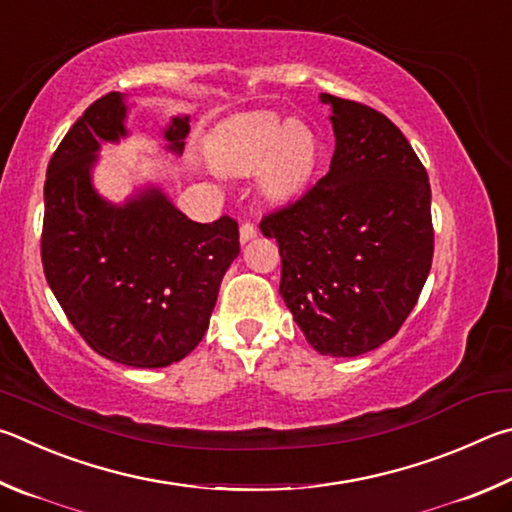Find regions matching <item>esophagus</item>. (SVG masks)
I'll return each mask as SVG.
<instances>
[{
    "mask_svg": "<svg viewBox=\"0 0 512 512\" xmlns=\"http://www.w3.org/2000/svg\"><path fill=\"white\" fill-rule=\"evenodd\" d=\"M256 233H258V229H256L254 222H242L240 224V242H247L251 238H256Z\"/></svg>",
    "mask_w": 512,
    "mask_h": 512,
    "instance_id": "obj_1",
    "label": "esophagus"
}]
</instances>
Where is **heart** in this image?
<instances>
[{
	"label": "heart",
	"mask_w": 512,
	"mask_h": 512,
	"mask_svg": "<svg viewBox=\"0 0 512 512\" xmlns=\"http://www.w3.org/2000/svg\"><path fill=\"white\" fill-rule=\"evenodd\" d=\"M317 159V132L274 112L247 116L213 148V161L222 173L247 175L261 168V188L270 200H288L303 191Z\"/></svg>",
	"instance_id": "1"
}]
</instances>
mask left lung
<instances>
[{"instance_id": "1", "label": "left lung", "mask_w": 512, "mask_h": 512, "mask_svg": "<svg viewBox=\"0 0 512 512\" xmlns=\"http://www.w3.org/2000/svg\"><path fill=\"white\" fill-rule=\"evenodd\" d=\"M333 107L330 170L267 213L281 251V297L321 355L357 357L398 333L434 256L432 188L396 125L369 105L321 94Z\"/></svg>"}]
</instances>
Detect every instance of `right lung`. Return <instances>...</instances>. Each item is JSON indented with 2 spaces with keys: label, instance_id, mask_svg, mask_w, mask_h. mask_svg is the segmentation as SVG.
Listing matches in <instances>:
<instances>
[{
  "label": "right lung",
  "instance_id": "right-lung-1",
  "mask_svg": "<svg viewBox=\"0 0 512 512\" xmlns=\"http://www.w3.org/2000/svg\"><path fill=\"white\" fill-rule=\"evenodd\" d=\"M128 105L110 92L53 152L44 182L42 267L71 326L98 355L137 369L175 364L202 342L224 272L240 254L238 222L188 220L155 186L125 204L92 186L101 141H119ZM188 116L164 130L182 152Z\"/></svg>",
  "mask_w": 512,
  "mask_h": 512
}]
</instances>
